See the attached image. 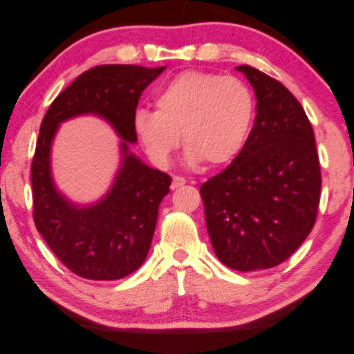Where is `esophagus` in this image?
Here are the masks:
<instances>
[{"instance_id":"esophagus-1","label":"esophagus","mask_w":354,"mask_h":354,"mask_svg":"<svg viewBox=\"0 0 354 354\" xmlns=\"http://www.w3.org/2000/svg\"><path fill=\"white\" fill-rule=\"evenodd\" d=\"M186 185V178L185 177H180V176H174L173 177V183H171V189H178L180 186Z\"/></svg>"}]
</instances>
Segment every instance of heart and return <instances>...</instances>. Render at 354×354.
<instances>
[{
  "instance_id": "b5f03b06",
  "label": "heart",
  "mask_w": 354,
  "mask_h": 354,
  "mask_svg": "<svg viewBox=\"0 0 354 354\" xmlns=\"http://www.w3.org/2000/svg\"><path fill=\"white\" fill-rule=\"evenodd\" d=\"M156 111L137 109L133 128L155 164L167 165L178 146L190 164H227L248 138L254 99L250 88L234 77L186 71L159 90Z\"/></svg>"
}]
</instances>
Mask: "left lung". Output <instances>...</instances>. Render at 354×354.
Masks as SVG:
<instances>
[{
  "label": "left lung",
  "mask_w": 354,
  "mask_h": 354,
  "mask_svg": "<svg viewBox=\"0 0 354 354\" xmlns=\"http://www.w3.org/2000/svg\"><path fill=\"white\" fill-rule=\"evenodd\" d=\"M252 85L257 116L242 151L201 186L212 248L230 269H270L312 232L320 164L312 124L283 84L252 66L236 68Z\"/></svg>",
  "instance_id": "obj_1"
}]
</instances>
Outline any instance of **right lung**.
Here are the masks:
<instances>
[{"label": "right lung", "instance_id": "right-lung-1", "mask_svg": "<svg viewBox=\"0 0 354 354\" xmlns=\"http://www.w3.org/2000/svg\"><path fill=\"white\" fill-rule=\"evenodd\" d=\"M165 71L137 65H100L81 73L50 104L39 127L30 165L37 230L68 269L84 279L115 281L136 272L146 260L171 177L128 152L143 90ZM104 117L124 138L123 165L110 194L80 209L63 198L49 173V149L60 122L77 114Z\"/></svg>", "mask_w": 354, "mask_h": 354}]
</instances>
